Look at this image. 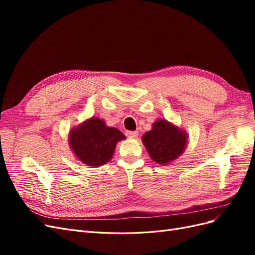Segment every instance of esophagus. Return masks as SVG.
<instances>
[{
	"label": "esophagus",
	"instance_id": "esophagus-1",
	"mask_svg": "<svg viewBox=\"0 0 255 255\" xmlns=\"http://www.w3.org/2000/svg\"><path fill=\"white\" fill-rule=\"evenodd\" d=\"M126 135L128 138H136L138 136V132H136V130H127Z\"/></svg>",
	"mask_w": 255,
	"mask_h": 255
}]
</instances>
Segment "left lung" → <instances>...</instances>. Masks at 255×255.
I'll return each mask as SVG.
<instances>
[{
    "label": "left lung",
    "mask_w": 255,
    "mask_h": 255,
    "mask_svg": "<svg viewBox=\"0 0 255 255\" xmlns=\"http://www.w3.org/2000/svg\"><path fill=\"white\" fill-rule=\"evenodd\" d=\"M187 136L168 121L160 119L154 123L152 129L142 136V142L151 158L166 165L176 159L186 146Z\"/></svg>",
    "instance_id": "8db88e82"
}]
</instances>
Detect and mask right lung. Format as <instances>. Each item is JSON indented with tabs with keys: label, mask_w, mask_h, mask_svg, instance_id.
Instances as JSON below:
<instances>
[{
	"label": "right lung",
	"mask_w": 255,
	"mask_h": 255,
	"mask_svg": "<svg viewBox=\"0 0 255 255\" xmlns=\"http://www.w3.org/2000/svg\"><path fill=\"white\" fill-rule=\"evenodd\" d=\"M125 138L118 128L106 127L103 120L95 117L72 129L69 143L82 163L102 166L113 157L117 142Z\"/></svg>",
	"instance_id": "obj_1"
}]
</instances>
